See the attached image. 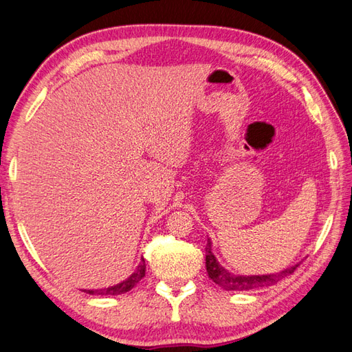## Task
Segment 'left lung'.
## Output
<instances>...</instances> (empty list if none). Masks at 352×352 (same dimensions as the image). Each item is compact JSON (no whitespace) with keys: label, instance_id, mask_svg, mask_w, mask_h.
I'll use <instances>...</instances> for the list:
<instances>
[{"label":"left lung","instance_id":"left-lung-1","mask_svg":"<svg viewBox=\"0 0 352 352\" xmlns=\"http://www.w3.org/2000/svg\"><path fill=\"white\" fill-rule=\"evenodd\" d=\"M206 267L207 274L210 278L221 286L223 290L231 292H243V290H252L260 287H267L272 284L278 283L284 276H287L298 267V265L290 266L284 271H280L276 274H266V275H234L228 272L226 267L219 265V261L216 260L214 254L212 252V241L207 239L206 246Z\"/></svg>","mask_w":352,"mask_h":352}]
</instances>
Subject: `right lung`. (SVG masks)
<instances>
[{
	"mask_svg": "<svg viewBox=\"0 0 352 352\" xmlns=\"http://www.w3.org/2000/svg\"><path fill=\"white\" fill-rule=\"evenodd\" d=\"M145 269H146L145 260L142 258L139 266L136 267V271H134L126 280L115 284V286H110V287L89 289V290L85 289L83 292H86V294H89V295H122V294H125V292L131 290L142 278H144V276H145Z\"/></svg>",
	"mask_w": 352,
	"mask_h": 352,
	"instance_id": "1",
	"label": "right lung"
}]
</instances>
